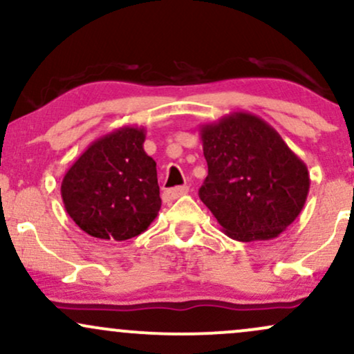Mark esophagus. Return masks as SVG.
Segmentation results:
<instances>
[{"mask_svg": "<svg viewBox=\"0 0 354 354\" xmlns=\"http://www.w3.org/2000/svg\"><path fill=\"white\" fill-rule=\"evenodd\" d=\"M188 193V186H176V188H169L166 189L163 193V201L165 203H169V201H174L176 198L183 196V194Z\"/></svg>", "mask_w": 354, "mask_h": 354, "instance_id": "1", "label": "esophagus"}]
</instances>
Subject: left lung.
Masks as SVG:
<instances>
[{"instance_id": "8db88e82", "label": "left lung", "mask_w": 354, "mask_h": 354, "mask_svg": "<svg viewBox=\"0 0 354 354\" xmlns=\"http://www.w3.org/2000/svg\"><path fill=\"white\" fill-rule=\"evenodd\" d=\"M208 176L201 201L238 241H265L301 213L310 191L306 165L265 120L236 111L200 129Z\"/></svg>"}]
</instances>
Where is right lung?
<instances>
[{
  "label": "right lung",
  "mask_w": 354,
  "mask_h": 354,
  "mask_svg": "<svg viewBox=\"0 0 354 354\" xmlns=\"http://www.w3.org/2000/svg\"><path fill=\"white\" fill-rule=\"evenodd\" d=\"M145 138V128H118L93 141L64 174V208L89 236L124 241L158 216L156 163L143 149Z\"/></svg>",
  "instance_id": "1"
}]
</instances>
